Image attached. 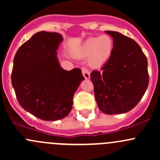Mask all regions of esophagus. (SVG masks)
<instances>
[{"instance_id": "1", "label": "esophagus", "mask_w": 160, "mask_h": 160, "mask_svg": "<svg viewBox=\"0 0 160 160\" xmlns=\"http://www.w3.org/2000/svg\"><path fill=\"white\" fill-rule=\"evenodd\" d=\"M82 73H83V77H84V78L86 79V80L90 79V72L88 71V70L86 68V67H82Z\"/></svg>"}]
</instances>
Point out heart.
<instances>
[{"label": "heart", "mask_w": 160, "mask_h": 160, "mask_svg": "<svg viewBox=\"0 0 160 160\" xmlns=\"http://www.w3.org/2000/svg\"><path fill=\"white\" fill-rule=\"evenodd\" d=\"M114 47L111 37L103 35L88 38L82 46L79 56L81 58H89V64L93 68H98L105 64L111 58Z\"/></svg>", "instance_id": "1"}]
</instances>
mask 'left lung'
Masks as SVG:
<instances>
[{
	"label": "left lung",
	"mask_w": 160,
	"mask_h": 160,
	"mask_svg": "<svg viewBox=\"0 0 160 160\" xmlns=\"http://www.w3.org/2000/svg\"><path fill=\"white\" fill-rule=\"evenodd\" d=\"M111 58L100 72L90 74L99 109L106 114L126 113L142 98L149 85L148 62L141 47L133 39L112 31Z\"/></svg>",
	"instance_id": "8db88e82"
}]
</instances>
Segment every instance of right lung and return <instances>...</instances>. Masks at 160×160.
Segmentation results:
<instances>
[{
    "label": "right lung",
    "mask_w": 160,
    "mask_h": 160,
    "mask_svg": "<svg viewBox=\"0 0 160 160\" xmlns=\"http://www.w3.org/2000/svg\"><path fill=\"white\" fill-rule=\"evenodd\" d=\"M62 36L37 32L25 42L14 58L11 83L20 105L44 121H57L72 110V98L84 80L80 69L66 70L56 54Z\"/></svg>",
    "instance_id": "obj_1"
}]
</instances>
